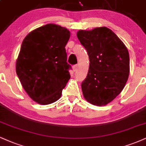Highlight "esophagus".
I'll return each instance as SVG.
<instances>
[{
	"label": "esophagus",
	"mask_w": 146,
	"mask_h": 146,
	"mask_svg": "<svg viewBox=\"0 0 146 146\" xmlns=\"http://www.w3.org/2000/svg\"><path fill=\"white\" fill-rule=\"evenodd\" d=\"M78 66L77 65H74V66H73V71H74L75 72V71H77V70H78Z\"/></svg>",
	"instance_id": "obj_1"
}]
</instances>
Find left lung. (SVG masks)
<instances>
[{
    "mask_svg": "<svg viewBox=\"0 0 146 146\" xmlns=\"http://www.w3.org/2000/svg\"><path fill=\"white\" fill-rule=\"evenodd\" d=\"M90 59L86 78L82 84L85 99L103 106L122 92L129 78V54L124 43L111 29L98 27L77 33Z\"/></svg>",
    "mask_w": 146,
    "mask_h": 146,
    "instance_id": "obj_1",
    "label": "left lung"
}]
</instances>
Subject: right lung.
<instances>
[{
    "label": "right lung",
    "mask_w": 146,
    "mask_h": 146,
    "mask_svg": "<svg viewBox=\"0 0 146 146\" xmlns=\"http://www.w3.org/2000/svg\"><path fill=\"white\" fill-rule=\"evenodd\" d=\"M69 31L48 24L31 31L23 40L16 60V73L33 101L48 105L58 101L69 80L65 45Z\"/></svg>",
    "instance_id": "obj_1"
}]
</instances>
